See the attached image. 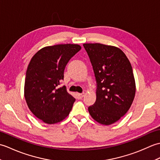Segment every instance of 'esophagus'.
<instances>
[{"mask_svg":"<svg viewBox=\"0 0 160 160\" xmlns=\"http://www.w3.org/2000/svg\"><path fill=\"white\" fill-rule=\"evenodd\" d=\"M84 96V93H77V97L78 99H81V98H82Z\"/></svg>","mask_w":160,"mask_h":160,"instance_id":"34e87169","label":"esophagus"}]
</instances>
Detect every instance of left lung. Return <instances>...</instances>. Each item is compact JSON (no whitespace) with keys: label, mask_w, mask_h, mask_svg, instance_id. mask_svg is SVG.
Returning a JSON list of instances; mask_svg holds the SVG:
<instances>
[{"label":"left lung","mask_w":160,"mask_h":160,"mask_svg":"<svg viewBox=\"0 0 160 160\" xmlns=\"http://www.w3.org/2000/svg\"><path fill=\"white\" fill-rule=\"evenodd\" d=\"M97 82L96 101L89 109L93 120L103 125L118 121L130 108L135 94L131 62L118 47L100 43L83 45Z\"/></svg>","instance_id":"1"}]
</instances>
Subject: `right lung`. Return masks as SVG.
<instances>
[{
    "label": "right lung",
    "instance_id": "right-lung-1",
    "mask_svg": "<svg viewBox=\"0 0 160 160\" xmlns=\"http://www.w3.org/2000/svg\"><path fill=\"white\" fill-rule=\"evenodd\" d=\"M81 49L76 44L43 47L32 57L27 69L24 88L26 102L32 113L45 123L62 121L76 99L65 86L58 89L67 64Z\"/></svg>",
    "mask_w": 160,
    "mask_h": 160
}]
</instances>
